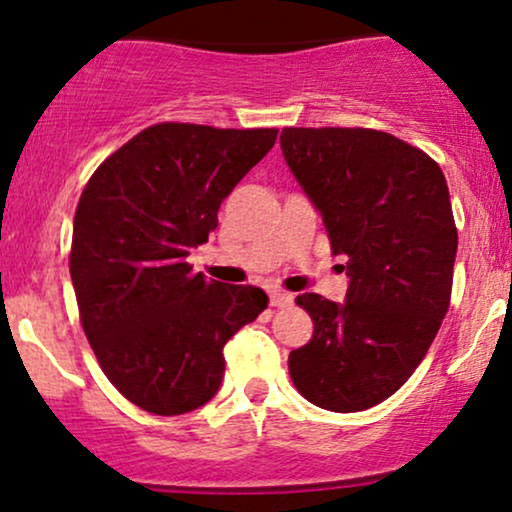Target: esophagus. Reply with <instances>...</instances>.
I'll list each match as a JSON object with an SVG mask.
<instances>
[{
	"label": "esophagus",
	"mask_w": 512,
	"mask_h": 512,
	"mask_svg": "<svg viewBox=\"0 0 512 512\" xmlns=\"http://www.w3.org/2000/svg\"><path fill=\"white\" fill-rule=\"evenodd\" d=\"M269 303H272L274 308H286V305L293 303V293H286L281 289H272V291H269Z\"/></svg>",
	"instance_id": "1"
}]
</instances>
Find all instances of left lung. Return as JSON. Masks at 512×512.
Listing matches in <instances>:
<instances>
[{
  "instance_id": "8db88e82",
  "label": "left lung",
  "mask_w": 512,
  "mask_h": 512,
  "mask_svg": "<svg viewBox=\"0 0 512 512\" xmlns=\"http://www.w3.org/2000/svg\"><path fill=\"white\" fill-rule=\"evenodd\" d=\"M281 151L349 274L344 303L296 298L315 330L289 354L291 380L315 407L370 409L407 383L448 313V182L431 156L378 129L286 127Z\"/></svg>"
}]
</instances>
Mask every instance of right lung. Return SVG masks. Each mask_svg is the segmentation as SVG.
<instances>
[{
  "mask_svg": "<svg viewBox=\"0 0 512 512\" xmlns=\"http://www.w3.org/2000/svg\"><path fill=\"white\" fill-rule=\"evenodd\" d=\"M274 142L276 129L161 122L105 158L81 192L69 255L81 325L110 383L144 411L207 404L223 346L267 308L262 289L207 281L187 255Z\"/></svg>",
  "mask_w": 512,
  "mask_h": 512,
  "instance_id": "add662e5",
  "label": "right lung"
}]
</instances>
